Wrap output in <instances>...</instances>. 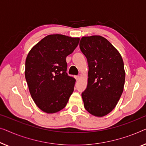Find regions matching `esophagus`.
<instances>
[{"label":"esophagus","instance_id":"34e87169","mask_svg":"<svg viewBox=\"0 0 146 146\" xmlns=\"http://www.w3.org/2000/svg\"><path fill=\"white\" fill-rule=\"evenodd\" d=\"M75 79H76V80H77V81H78V80H79V78H80V77H79V75H78V76H75Z\"/></svg>","mask_w":146,"mask_h":146}]
</instances>
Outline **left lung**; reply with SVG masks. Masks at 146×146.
<instances>
[{
  "label": "left lung",
  "instance_id": "8db88e82",
  "mask_svg": "<svg viewBox=\"0 0 146 146\" xmlns=\"http://www.w3.org/2000/svg\"><path fill=\"white\" fill-rule=\"evenodd\" d=\"M79 47L89 66L87 87L81 94L84 106L90 114L104 116L115 108L124 90L123 59L110 42L100 36L83 37Z\"/></svg>",
  "mask_w": 146,
  "mask_h": 146
}]
</instances>
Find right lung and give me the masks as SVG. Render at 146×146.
Segmentation results:
<instances>
[{
	"instance_id": "right-lung-1",
	"label": "right lung",
	"mask_w": 146,
	"mask_h": 146,
	"mask_svg": "<svg viewBox=\"0 0 146 146\" xmlns=\"http://www.w3.org/2000/svg\"><path fill=\"white\" fill-rule=\"evenodd\" d=\"M79 38L49 35L28 53L25 77L38 107L52 114L64 108L74 91L75 79L66 72V57L73 52Z\"/></svg>"
}]
</instances>
